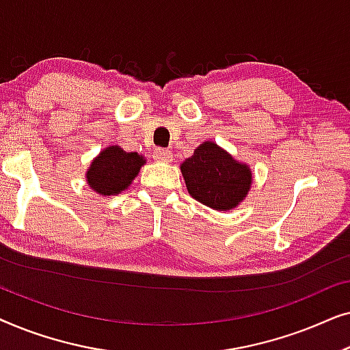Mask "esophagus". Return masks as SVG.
<instances>
[{
	"instance_id": "obj_1",
	"label": "esophagus",
	"mask_w": 350,
	"mask_h": 350,
	"mask_svg": "<svg viewBox=\"0 0 350 350\" xmlns=\"http://www.w3.org/2000/svg\"><path fill=\"white\" fill-rule=\"evenodd\" d=\"M154 159L159 162H170L172 151L164 150V148H157V150L154 151Z\"/></svg>"
}]
</instances>
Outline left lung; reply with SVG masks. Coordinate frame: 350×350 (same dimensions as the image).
<instances>
[{
	"mask_svg": "<svg viewBox=\"0 0 350 350\" xmlns=\"http://www.w3.org/2000/svg\"><path fill=\"white\" fill-rule=\"evenodd\" d=\"M186 189L200 204L219 212L236 208L252 186V170L213 142H204L180 165Z\"/></svg>",
	"mask_w": 350,
	"mask_h": 350,
	"instance_id": "8db88e82",
	"label": "left lung"
}]
</instances>
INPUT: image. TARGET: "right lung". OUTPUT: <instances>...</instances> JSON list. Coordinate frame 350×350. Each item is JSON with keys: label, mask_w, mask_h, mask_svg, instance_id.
<instances>
[{"label": "right lung", "mask_w": 350, "mask_h": 350, "mask_svg": "<svg viewBox=\"0 0 350 350\" xmlns=\"http://www.w3.org/2000/svg\"><path fill=\"white\" fill-rule=\"evenodd\" d=\"M145 162V157L138 152L108 146L92 161L85 172V181L100 196H116L131 186Z\"/></svg>", "instance_id": "add662e5"}]
</instances>
